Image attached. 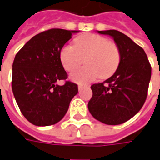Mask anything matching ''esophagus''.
<instances>
[{"label": "esophagus", "mask_w": 160, "mask_h": 160, "mask_svg": "<svg viewBox=\"0 0 160 160\" xmlns=\"http://www.w3.org/2000/svg\"><path fill=\"white\" fill-rule=\"evenodd\" d=\"M83 85H79V86H78V89H79V91H81V90H82V88H83Z\"/></svg>", "instance_id": "34e87169"}]
</instances>
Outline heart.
<instances>
[{
	"instance_id": "b5f03b06",
	"label": "heart",
	"mask_w": 160,
	"mask_h": 160,
	"mask_svg": "<svg viewBox=\"0 0 160 160\" xmlns=\"http://www.w3.org/2000/svg\"><path fill=\"white\" fill-rule=\"evenodd\" d=\"M66 45L60 52V60L65 70L72 72L83 63L87 66L72 72L70 78L77 83L91 82L96 78L107 79L119 68L121 61L119 47L114 41L94 33L83 34Z\"/></svg>"
}]
</instances>
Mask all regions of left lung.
<instances>
[{"label": "left lung", "mask_w": 160, "mask_h": 160, "mask_svg": "<svg viewBox=\"0 0 160 160\" xmlns=\"http://www.w3.org/2000/svg\"><path fill=\"white\" fill-rule=\"evenodd\" d=\"M111 36L119 47L121 61L116 72L104 82L91 86L88 110L107 125H119L141 109L147 96L152 68L144 49L119 31H98Z\"/></svg>", "instance_id": "obj_1"}]
</instances>
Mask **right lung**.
Masks as SVG:
<instances>
[{
  "instance_id": "add662e5",
  "label": "right lung",
  "mask_w": 160,
  "mask_h": 160,
  "mask_svg": "<svg viewBox=\"0 0 160 160\" xmlns=\"http://www.w3.org/2000/svg\"><path fill=\"white\" fill-rule=\"evenodd\" d=\"M78 32L44 31L30 39L14 57L12 90L22 113L33 125L47 127L59 122L78 93L75 83L57 84L68 78L60 60L61 49Z\"/></svg>"
}]
</instances>
